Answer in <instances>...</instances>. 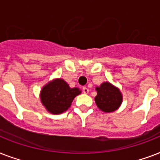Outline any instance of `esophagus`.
Masks as SVG:
<instances>
[{
  "mask_svg": "<svg viewBox=\"0 0 160 160\" xmlns=\"http://www.w3.org/2000/svg\"><path fill=\"white\" fill-rule=\"evenodd\" d=\"M83 92H84V94H88L89 93V89H88L87 87H83Z\"/></svg>",
  "mask_w": 160,
  "mask_h": 160,
  "instance_id": "1",
  "label": "esophagus"
}]
</instances>
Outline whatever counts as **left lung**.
Masks as SVG:
<instances>
[{
  "label": "left lung",
  "instance_id": "1",
  "mask_svg": "<svg viewBox=\"0 0 160 160\" xmlns=\"http://www.w3.org/2000/svg\"><path fill=\"white\" fill-rule=\"evenodd\" d=\"M97 95L95 101L99 109L105 113L114 112L119 109L123 101V95L119 88L105 81L100 86H96Z\"/></svg>",
  "mask_w": 160,
  "mask_h": 160
}]
</instances>
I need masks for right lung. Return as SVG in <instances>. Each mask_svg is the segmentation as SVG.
<instances>
[{
  "label": "right lung",
  "mask_w": 160,
  "mask_h": 160,
  "mask_svg": "<svg viewBox=\"0 0 160 160\" xmlns=\"http://www.w3.org/2000/svg\"><path fill=\"white\" fill-rule=\"evenodd\" d=\"M81 94L79 88H70L63 79L49 81L42 87L40 94L41 104L49 113L60 114L66 111L75 96Z\"/></svg>",
  "instance_id": "obj_1"
}]
</instances>
